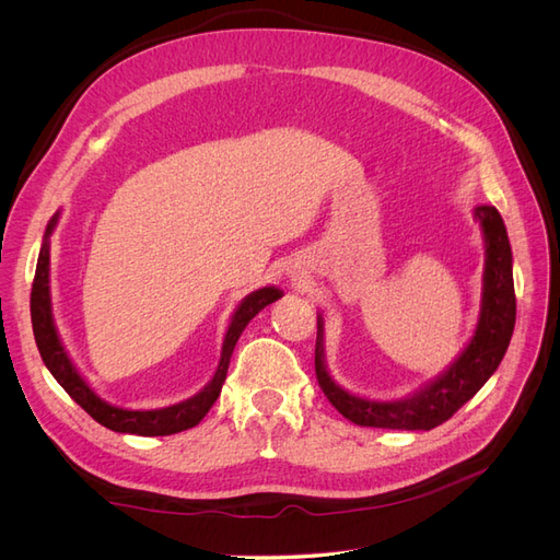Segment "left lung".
<instances>
[{
    "label": "left lung",
    "instance_id": "left-lung-1",
    "mask_svg": "<svg viewBox=\"0 0 560 560\" xmlns=\"http://www.w3.org/2000/svg\"><path fill=\"white\" fill-rule=\"evenodd\" d=\"M474 219L481 226L486 249L477 329L442 374L416 389L413 395L393 401H378L352 395L338 385L327 369L325 319L317 315L315 374L319 387L336 406V411L343 413L354 425L383 430H432L446 422L495 374L506 348H510L516 322L512 273L514 259L500 212L493 206H477L474 208Z\"/></svg>",
    "mask_w": 560,
    "mask_h": 560
}]
</instances>
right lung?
Instances as JSON below:
<instances>
[{
	"label": "right lung",
	"instance_id": "right-lung-1",
	"mask_svg": "<svg viewBox=\"0 0 560 560\" xmlns=\"http://www.w3.org/2000/svg\"><path fill=\"white\" fill-rule=\"evenodd\" d=\"M58 222H60V210L50 217V222L44 231V241L39 249V259H37V273H35V282H32V294H30L32 329H35V341L46 369L54 374V378L65 387V393L70 395L83 411H86L93 420H97L100 425H105L114 432L140 434V436H165V434H177L182 430L196 428L212 409L219 393H222L233 348L238 343L245 327L249 325V319L254 315H259L273 301L282 299V290H278V287H261V290L247 294L238 303V308L233 311L229 329L224 334L222 358H219L214 376L208 381L206 387L200 389V393L179 404L163 406V409H149V411L124 409V406L109 404L95 393V389L89 385V381L81 376V371L74 366L70 352L65 350L62 338L58 334L54 308H50V235H54Z\"/></svg>",
	"mask_w": 560,
	"mask_h": 560
}]
</instances>
